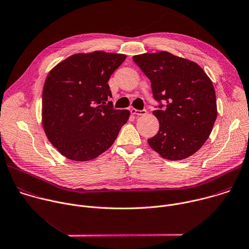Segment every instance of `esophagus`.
Segmentation results:
<instances>
[{"label":"esophagus","instance_id":"34e87169","mask_svg":"<svg viewBox=\"0 0 249 249\" xmlns=\"http://www.w3.org/2000/svg\"><path fill=\"white\" fill-rule=\"evenodd\" d=\"M131 113H132V114H134V115H138V116H140V115H143V114H145V113H146V110H145V109L139 110V109L132 108V109H131Z\"/></svg>","mask_w":249,"mask_h":249}]
</instances>
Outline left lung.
Instances as JSON below:
<instances>
[{"label": "left lung", "mask_w": 249, "mask_h": 249, "mask_svg": "<svg viewBox=\"0 0 249 249\" xmlns=\"http://www.w3.org/2000/svg\"><path fill=\"white\" fill-rule=\"evenodd\" d=\"M133 60L150 80L158 103L153 114L159 130L148 144L170 160L193 155L208 139L217 117L211 80L196 62L168 52L138 54Z\"/></svg>", "instance_id": "obj_1"}]
</instances>
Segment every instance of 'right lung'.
<instances>
[{"instance_id": "1", "label": "right lung", "mask_w": 249, "mask_h": 249, "mask_svg": "<svg viewBox=\"0 0 249 249\" xmlns=\"http://www.w3.org/2000/svg\"><path fill=\"white\" fill-rule=\"evenodd\" d=\"M126 55L105 52L73 54L49 73L43 90L45 133L57 150L88 161L108 149L130 111L115 109L107 82Z\"/></svg>"}]
</instances>
